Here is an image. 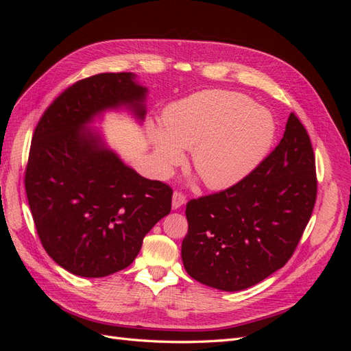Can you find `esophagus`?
<instances>
[{
    "label": "esophagus",
    "mask_w": 351,
    "mask_h": 351,
    "mask_svg": "<svg viewBox=\"0 0 351 351\" xmlns=\"http://www.w3.org/2000/svg\"><path fill=\"white\" fill-rule=\"evenodd\" d=\"M184 204H186V196L182 192L176 190L174 195H173V208L178 209L180 206H183Z\"/></svg>",
    "instance_id": "obj_1"
}]
</instances>
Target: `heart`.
Segmentation results:
<instances>
[{
	"mask_svg": "<svg viewBox=\"0 0 351 351\" xmlns=\"http://www.w3.org/2000/svg\"><path fill=\"white\" fill-rule=\"evenodd\" d=\"M162 125H149L156 168L167 174L192 149V165L209 189L240 183L268 155L275 137L272 115L246 95L204 90L165 110Z\"/></svg>",
	"mask_w": 351,
	"mask_h": 351,
	"instance_id": "obj_1",
	"label": "heart"
}]
</instances>
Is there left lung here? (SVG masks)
Segmentation results:
<instances>
[{
	"label": "left lung",
	"mask_w": 351,
	"mask_h": 351,
	"mask_svg": "<svg viewBox=\"0 0 351 351\" xmlns=\"http://www.w3.org/2000/svg\"><path fill=\"white\" fill-rule=\"evenodd\" d=\"M316 193L311 137L291 112L281 142L246 178L187 202L189 230L182 244L187 274L224 291L269 277L293 256Z\"/></svg>",
	"instance_id": "left-lung-1"
}]
</instances>
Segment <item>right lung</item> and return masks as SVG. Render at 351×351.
Instances as JSON below:
<instances>
[{
    "instance_id": "add662e5",
    "label": "right lung",
    "mask_w": 351,
    "mask_h": 351,
    "mask_svg": "<svg viewBox=\"0 0 351 351\" xmlns=\"http://www.w3.org/2000/svg\"><path fill=\"white\" fill-rule=\"evenodd\" d=\"M145 95L132 73L82 79L52 101L32 137L25 173L32 217L47 253L74 275L127 268L171 210V187L139 176L98 134L83 132L93 115L120 105L143 120Z\"/></svg>"
}]
</instances>
